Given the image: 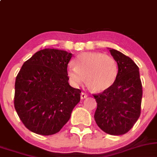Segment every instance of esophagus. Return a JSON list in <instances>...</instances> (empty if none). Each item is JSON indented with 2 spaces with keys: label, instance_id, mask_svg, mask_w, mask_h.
<instances>
[{
  "label": "esophagus",
  "instance_id": "34e87169",
  "mask_svg": "<svg viewBox=\"0 0 157 157\" xmlns=\"http://www.w3.org/2000/svg\"><path fill=\"white\" fill-rule=\"evenodd\" d=\"M87 97H88V95L86 93H84V92H82L80 94V98L81 99H86V98H87Z\"/></svg>",
  "mask_w": 157,
  "mask_h": 157
}]
</instances>
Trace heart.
I'll list each match as a JSON object with an SVG mask.
<instances>
[{
	"instance_id": "heart-1",
	"label": "heart",
	"mask_w": 157,
	"mask_h": 157,
	"mask_svg": "<svg viewBox=\"0 0 157 157\" xmlns=\"http://www.w3.org/2000/svg\"><path fill=\"white\" fill-rule=\"evenodd\" d=\"M74 67L67 69V75L74 86L86 82L92 90L101 92L109 89L116 82L118 68L113 57L101 52H86L77 56Z\"/></svg>"
}]
</instances>
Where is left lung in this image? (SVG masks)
Segmentation results:
<instances>
[{
    "label": "left lung",
    "instance_id": "8db88e82",
    "mask_svg": "<svg viewBox=\"0 0 157 157\" xmlns=\"http://www.w3.org/2000/svg\"><path fill=\"white\" fill-rule=\"evenodd\" d=\"M109 49L118 64V77L109 89L94 95L97 103L94 119L105 132L121 135L132 128L140 116L142 83L135 62L119 51Z\"/></svg>",
    "mask_w": 157,
    "mask_h": 157
}]
</instances>
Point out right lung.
<instances>
[{"label":"right lung","instance_id":"obj_1","mask_svg":"<svg viewBox=\"0 0 157 157\" xmlns=\"http://www.w3.org/2000/svg\"><path fill=\"white\" fill-rule=\"evenodd\" d=\"M72 54L47 48L23 63L15 81L14 107L27 129L41 135L58 132L80 100L81 90L69 83Z\"/></svg>","mask_w":157,"mask_h":157}]
</instances>
